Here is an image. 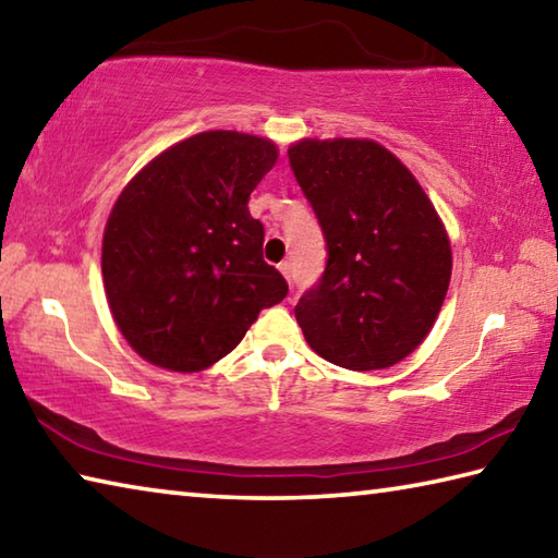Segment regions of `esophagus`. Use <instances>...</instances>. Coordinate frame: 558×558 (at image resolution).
I'll list each match as a JSON object with an SVG mask.
<instances>
[{"label": "esophagus", "mask_w": 558, "mask_h": 558, "mask_svg": "<svg viewBox=\"0 0 558 558\" xmlns=\"http://www.w3.org/2000/svg\"><path fill=\"white\" fill-rule=\"evenodd\" d=\"M279 271L284 274L287 281H289V284H291V264H289V262H281V264H279Z\"/></svg>", "instance_id": "esophagus-1"}]
</instances>
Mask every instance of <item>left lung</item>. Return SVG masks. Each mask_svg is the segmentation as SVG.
<instances>
[{"label": "left lung", "mask_w": 558, "mask_h": 558, "mask_svg": "<svg viewBox=\"0 0 558 558\" xmlns=\"http://www.w3.org/2000/svg\"><path fill=\"white\" fill-rule=\"evenodd\" d=\"M289 163L326 238V269L294 308L306 343L345 369L422 345L451 281V244L412 171L369 140H301Z\"/></svg>", "instance_id": "left-lung-1"}]
</instances>
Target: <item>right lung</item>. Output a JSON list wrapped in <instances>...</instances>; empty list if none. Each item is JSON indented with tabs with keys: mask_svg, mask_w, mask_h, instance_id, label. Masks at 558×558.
I'll list each match as a JSON object with an SVG mask.
<instances>
[{
	"mask_svg": "<svg viewBox=\"0 0 558 558\" xmlns=\"http://www.w3.org/2000/svg\"><path fill=\"white\" fill-rule=\"evenodd\" d=\"M277 156L262 136L201 132L146 163L117 198L102 238L105 294L124 340L151 365L210 367L287 296L247 208Z\"/></svg>",
	"mask_w": 558,
	"mask_h": 558,
	"instance_id": "obj_1",
	"label": "right lung"
}]
</instances>
